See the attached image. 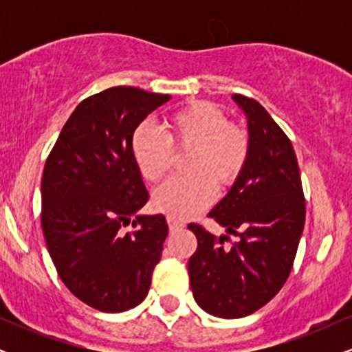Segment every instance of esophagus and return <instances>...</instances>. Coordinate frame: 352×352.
Here are the masks:
<instances>
[{"label": "esophagus", "mask_w": 352, "mask_h": 352, "mask_svg": "<svg viewBox=\"0 0 352 352\" xmlns=\"http://www.w3.org/2000/svg\"><path fill=\"white\" fill-rule=\"evenodd\" d=\"M167 223H168V230H170V232H177V230L184 228V225H182L179 220H175V218H172V217L167 218Z\"/></svg>", "instance_id": "1"}]
</instances>
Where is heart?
<instances>
[{
  "label": "heart",
  "instance_id": "1",
  "mask_svg": "<svg viewBox=\"0 0 352 352\" xmlns=\"http://www.w3.org/2000/svg\"><path fill=\"white\" fill-rule=\"evenodd\" d=\"M172 148H190L184 164L188 173L172 177L155 188L152 207L185 220L212 204L215 184L225 188L236 180L248 160L250 140L215 104L192 100L168 117L165 135L151 124H140L132 134V157L147 182L160 180L167 173Z\"/></svg>",
  "mask_w": 352,
  "mask_h": 352
}]
</instances>
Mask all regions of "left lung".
Wrapping results in <instances>:
<instances>
[{
    "label": "left lung",
    "instance_id": "obj_1",
    "mask_svg": "<svg viewBox=\"0 0 352 352\" xmlns=\"http://www.w3.org/2000/svg\"><path fill=\"white\" fill-rule=\"evenodd\" d=\"M248 124L250 153L243 170L210 217L238 236H215L197 223V252L188 260L190 286L201 309L235 319L254 313L288 280L305 227L300 167L289 139L254 99L233 94Z\"/></svg>",
    "mask_w": 352,
    "mask_h": 352
}]
</instances>
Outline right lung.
Returning a JSON list of instances; mask_svg holds the SVG:
<instances>
[{"label":"right lung","mask_w":352,"mask_h":352,"mask_svg":"<svg viewBox=\"0 0 352 352\" xmlns=\"http://www.w3.org/2000/svg\"><path fill=\"white\" fill-rule=\"evenodd\" d=\"M170 99L111 87L74 109L44 165L41 225L67 289L91 308L122 313L144 301L168 235L164 215H142L148 193L131 151L139 124ZM133 223L136 230L122 234Z\"/></svg>","instance_id":"add662e5"}]
</instances>
